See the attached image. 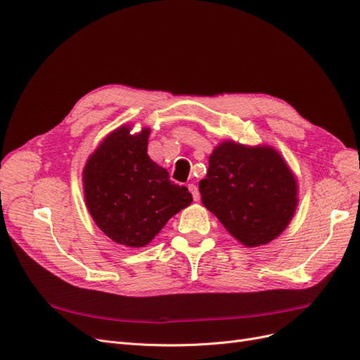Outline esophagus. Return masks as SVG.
Listing matches in <instances>:
<instances>
[{
    "label": "esophagus",
    "mask_w": 360,
    "mask_h": 360,
    "mask_svg": "<svg viewBox=\"0 0 360 360\" xmlns=\"http://www.w3.org/2000/svg\"><path fill=\"white\" fill-rule=\"evenodd\" d=\"M188 189L191 191L193 200H195V201H198V200H200V191H198V188H197V184H193V183L188 184Z\"/></svg>",
    "instance_id": "1"
}]
</instances>
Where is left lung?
Instances as JSON below:
<instances>
[{
	"instance_id": "obj_1",
	"label": "left lung",
	"mask_w": 360,
	"mask_h": 360,
	"mask_svg": "<svg viewBox=\"0 0 360 360\" xmlns=\"http://www.w3.org/2000/svg\"><path fill=\"white\" fill-rule=\"evenodd\" d=\"M200 192L205 209L246 248L275 240L299 202L297 180L278 150L236 141L214 147Z\"/></svg>"
}]
</instances>
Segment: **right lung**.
Returning a JSON list of instances; mask_svg holds the SVG:
<instances>
[{
  "label": "right lung",
  "instance_id": "add662e5",
  "mask_svg": "<svg viewBox=\"0 0 360 360\" xmlns=\"http://www.w3.org/2000/svg\"><path fill=\"white\" fill-rule=\"evenodd\" d=\"M130 132L129 124L117 127L90 155L82 171L84 197L93 221L112 242L144 248L191 205L192 195L147 155L150 127Z\"/></svg>",
  "mask_w": 360,
  "mask_h": 360
}]
</instances>
